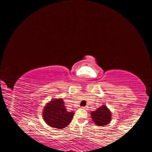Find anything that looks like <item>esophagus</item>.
Here are the masks:
<instances>
[{
  "instance_id": "esophagus-1",
  "label": "esophagus",
  "mask_w": 152,
  "mask_h": 152,
  "mask_svg": "<svg viewBox=\"0 0 152 152\" xmlns=\"http://www.w3.org/2000/svg\"><path fill=\"white\" fill-rule=\"evenodd\" d=\"M82 109H84V110H88V106L82 107Z\"/></svg>"
}]
</instances>
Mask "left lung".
<instances>
[{
  "label": "left lung",
  "instance_id": "8db88e82",
  "mask_svg": "<svg viewBox=\"0 0 152 152\" xmlns=\"http://www.w3.org/2000/svg\"><path fill=\"white\" fill-rule=\"evenodd\" d=\"M91 118L97 126H104L110 123L112 119V113L104 104L91 113Z\"/></svg>",
  "mask_w": 152,
  "mask_h": 152
}]
</instances>
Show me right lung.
I'll return each instance as SVG.
<instances>
[{
  "instance_id": "1",
  "label": "right lung",
  "mask_w": 152,
  "mask_h": 152,
  "mask_svg": "<svg viewBox=\"0 0 152 152\" xmlns=\"http://www.w3.org/2000/svg\"><path fill=\"white\" fill-rule=\"evenodd\" d=\"M73 111H68L62 99H51L43 107V119L46 124L59 129L69 125L74 117Z\"/></svg>"
}]
</instances>
